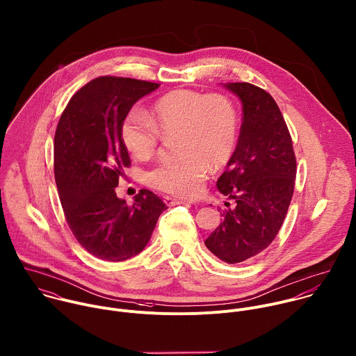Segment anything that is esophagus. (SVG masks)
I'll use <instances>...</instances> for the list:
<instances>
[{"mask_svg": "<svg viewBox=\"0 0 356 356\" xmlns=\"http://www.w3.org/2000/svg\"><path fill=\"white\" fill-rule=\"evenodd\" d=\"M163 202H165L168 207H173V205L183 204V201H181V200H176V198L169 197V195H165V197H163Z\"/></svg>", "mask_w": 356, "mask_h": 356, "instance_id": "obj_1", "label": "esophagus"}]
</instances>
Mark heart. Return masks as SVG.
I'll return each instance as SVG.
<instances>
[{"instance_id":"obj_1","label":"heart","mask_w":356,"mask_h":356,"mask_svg":"<svg viewBox=\"0 0 356 356\" xmlns=\"http://www.w3.org/2000/svg\"><path fill=\"white\" fill-rule=\"evenodd\" d=\"M126 148L149 159L163 137H176V161L162 162L148 173V183L166 194L193 198L200 194L209 165L225 166L238 137V112L223 94L175 90L152 105L151 112L131 108L120 129Z\"/></svg>"}]
</instances>
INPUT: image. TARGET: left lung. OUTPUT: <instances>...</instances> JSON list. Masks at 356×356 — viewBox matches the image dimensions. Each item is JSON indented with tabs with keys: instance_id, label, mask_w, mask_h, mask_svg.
<instances>
[{
	"instance_id": "1",
	"label": "left lung",
	"mask_w": 356,
	"mask_h": 356,
	"mask_svg": "<svg viewBox=\"0 0 356 356\" xmlns=\"http://www.w3.org/2000/svg\"><path fill=\"white\" fill-rule=\"evenodd\" d=\"M243 104L236 151L219 177L218 190L236 204L205 240L220 261L234 265L261 254L277 236L296 184L297 161L284 118L265 90L250 83H226Z\"/></svg>"
}]
</instances>
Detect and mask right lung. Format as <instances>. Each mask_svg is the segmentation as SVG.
I'll return each instance as SVG.
<instances>
[{
    "label": "right lung",
    "instance_id": "add662e5",
    "mask_svg": "<svg viewBox=\"0 0 356 356\" xmlns=\"http://www.w3.org/2000/svg\"><path fill=\"white\" fill-rule=\"evenodd\" d=\"M158 87L129 77H97L70 98L58 122L54 173L60 205L76 240L98 259L119 262L140 254L166 209L149 190H140L133 205L115 191L130 166L122 122Z\"/></svg>",
    "mask_w": 356,
    "mask_h": 356
}]
</instances>
